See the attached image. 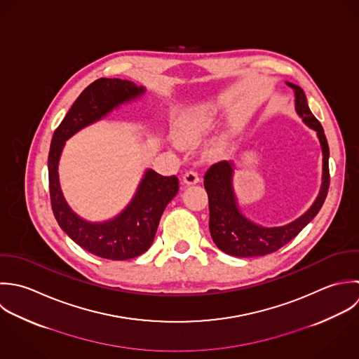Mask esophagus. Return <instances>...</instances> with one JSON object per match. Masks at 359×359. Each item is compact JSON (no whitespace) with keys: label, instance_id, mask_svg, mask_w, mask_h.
<instances>
[{"label":"esophagus","instance_id":"obj_1","mask_svg":"<svg viewBox=\"0 0 359 359\" xmlns=\"http://www.w3.org/2000/svg\"><path fill=\"white\" fill-rule=\"evenodd\" d=\"M185 185H195L199 182V175L196 171H187L182 177Z\"/></svg>","mask_w":359,"mask_h":359}]
</instances>
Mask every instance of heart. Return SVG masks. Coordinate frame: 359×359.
I'll return each instance as SVG.
<instances>
[{"mask_svg":"<svg viewBox=\"0 0 359 359\" xmlns=\"http://www.w3.org/2000/svg\"><path fill=\"white\" fill-rule=\"evenodd\" d=\"M213 116L208 111H195L185 117L181 125V137L187 143L199 140L213 125Z\"/></svg>","mask_w":359,"mask_h":359,"instance_id":"1","label":"heart"}]
</instances>
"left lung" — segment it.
<instances>
[{"label":"left lung","mask_w":359,"mask_h":359,"mask_svg":"<svg viewBox=\"0 0 359 359\" xmlns=\"http://www.w3.org/2000/svg\"><path fill=\"white\" fill-rule=\"evenodd\" d=\"M295 93V110L302 121L316 130L323 153V177L320 192L313 205L297 220L281 227H262L246 219L237 203L233 188L234 164L220 161L213 164L205 174V188L209 196V230L217 248L231 256L255 257L278 250L281 246L295 238L302 229L322 209L330 185L329 174V144L320 122L311 113L304 90L287 82Z\"/></svg>","instance_id":"8db88e82"}]
</instances>
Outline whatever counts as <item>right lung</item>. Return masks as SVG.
<instances>
[{
	"mask_svg": "<svg viewBox=\"0 0 359 359\" xmlns=\"http://www.w3.org/2000/svg\"><path fill=\"white\" fill-rule=\"evenodd\" d=\"M143 93V86L129 81L107 78L95 81L81 93L55 129L48 153V185L55 220L81 248L110 260L132 259L150 248L165 206L180 189L178 178L147 170L133 199L117 217L90 223L76 216L65 202L58 181V161L67 139Z\"/></svg>",
	"mask_w": 359,
	"mask_h": 359,
	"instance_id": "1",
	"label": "right lung"
}]
</instances>
